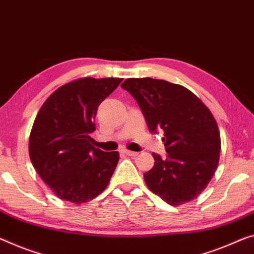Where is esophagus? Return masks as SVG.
<instances>
[{
    "label": "esophagus",
    "mask_w": 254,
    "mask_h": 254,
    "mask_svg": "<svg viewBox=\"0 0 254 254\" xmlns=\"http://www.w3.org/2000/svg\"><path fill=\"white\" fill-rule=\"evenodd\" d=\"M123 152L126 155H128V157H136L138 153L137 152H134V151H129V150H123Z\"/></svg>",
    "instance_id": "34e87169"
}]
</instances>
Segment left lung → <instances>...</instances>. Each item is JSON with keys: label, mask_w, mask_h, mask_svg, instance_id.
Here are the masks:
<instances>
[{"label": "left lung", "mask_w": 254, "mask_h": 254, "mask_svg": "<svg viewBox=\"0 0 254 254\" xmlns=\"http://www.w3.org/2000/svg\"><path fill=\"white\" fill-rule=\"evenodd\" d=\"M129 92L145 117L150 131L162 129L168 157L155 160L144 181L151 192L170 205L194 200L213 177L219 163V128L208 107L178 84L153 78H128Z\"/></svg>", "instance_id": "obj_1"}]
</instances>
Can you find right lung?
<instances>
[{
    "instance_id": "right-lung-1",
    "label": "right lung",
    "mask_w": 254,
    "mask_h": 254,
    "mask_svg": "<svg viewBox=\"0 0 254 254\" xmlns=\"http://www.w3.org/2000/svg\"><path fill=\"white\" fill-rule=\"evenodd\" d=\"M123 78L85 77L62 85L38 111L29 135L35 170L61 200L80 204L108 186L119 152L92 145L97 108Z\"/></svg>"
}]
</instances>
